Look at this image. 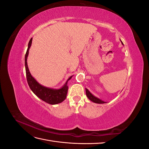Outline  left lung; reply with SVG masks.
Returning <instances> with one entry per match:
<instances>
[{
  "label": "left lung",
  "mask_w": 149,
  "mask_h": 149,
  "mask_svg": "<svg viewBox=\"0 0 149 149\" xmlns=\"http://www.w3.org/2000/svg\"><path fill=\"white\" fill-rule=\"evenodd\" d=\"M122 43L123 44V42H122ZM86 96L88 97L89 100H91V101H93L94 102L97 103V104H104V103L106 102H104V101H101V100H100V99H98L97 97L94 96L93 94L88 91V89H86Z\"/></svg>",
  "instance_id": "8db88e82"
}]
</instances>
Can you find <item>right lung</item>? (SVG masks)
I'll use <instances>...</instances> for the list:
<instances>
[{
  "instance_id": "add662e5",
  "label": "right lung",
  "mask_w": 149,
  "mask_h": 149,
  "mask_svg": "<svg viewBox=\"0 0 149 149\" xmlns=\"http://www.w3.org/2000/svg\"><path fill=\"white\" fill-rule=\"evenodd\" d=\"M31 42H32V38H31L29 41L28 48L25 56L26 76L29 87L36 96L49 104H56L60 103L63 101L66 97L68 89L67 83L68 80L72 78V76L67 80L63 86L59 89L48 88L40 84L31 75L27 65V56L29 55V51L31 47Z\"/></svg>"
}]
</instances>
